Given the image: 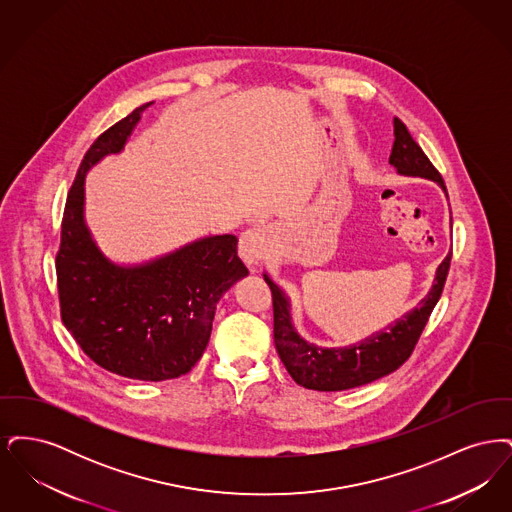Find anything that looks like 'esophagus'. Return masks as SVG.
<instances>
[{
  "label": "esophagus",
  "instance_id": "34e87169",
  "mask_svg": "<svg viewBox=\"0 0 512 512\" xmlns=\"http://www.w3.org/2000/svg\"><path fill=\"white\" fill-rule=\"evenodd\" d=\"M272 251V232L265 224H255L240 238L238 253L249 268L259 267Z\"/></svg>",
  "mask_w": 512,
  "mask_h": 512
}]
</instances>
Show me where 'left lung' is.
Listing matches in <instances>:
<instances>
[{
    "label": "left lung",
    "instance_id": "left-lung-1",
    "mask_svg": "<svg viewBox=\"0 0 512 512\" xmlns=\"http://www.w3.org/2000/svg\"><path fill=\"white\" fill-rule=\"evenodd\" d=\"M393 136L395 140L391 147L390 165L395 172L401 176L432 180L447 195L441 174L434 169L430 159L414 142L407 126L397 117L393 119ZM449 263L451 251L436 268L432 288L414 309L388 324L384 330H378L366 336L365 340L345 347H322L305 340L293 324L292 301L288 293L267 272H263L265 282L272 290L274 345L295 384L307 390H351L397 370L413 353L414 345L441 297Z\"/></svg>",
    "mask_w": 512,
    "mask_h": 512
}]
</instances>
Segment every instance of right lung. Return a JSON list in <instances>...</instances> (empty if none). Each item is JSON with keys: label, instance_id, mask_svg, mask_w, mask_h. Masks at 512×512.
I'll return each mask as SVG.
<instances>
[{"label": "right lung", "instance_id": "add662e5", "mask_svg": "<svg viewBox=\"0 0 512 512\" xmlns=\"http://www.w3.org/2000/svg\"><path fill=\"white\" fill-rule=\"evenodd\" d=\"M151 103L105 130L84 155L67 197L55 268L61 317L82 351L113 374L161 382L199 361L220 297L247 268L232 234L203 236L142 263H117L96 242L84 213L86 174L124 151Z\"/></svg>", "mask_w": 512, "mask_h": 512}]
</instances>
